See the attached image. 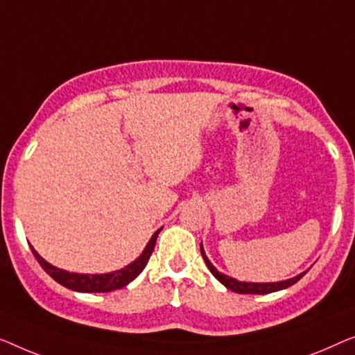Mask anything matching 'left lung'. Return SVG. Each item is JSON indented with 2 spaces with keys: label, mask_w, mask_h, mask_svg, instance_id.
Wrapping results in <instances>:
<instances>
[{
  "label": "left lung",
  "mask_w": 355,
  "mask_h": 355,
  "mask_svg": "<svg viewBox=\"0 0 355 355\" xmlns=\"http://www.w3.org/2000/svg\"><path fill=\"white\" fill-rule=\"evenodd\" d=\"M201 254H202V259L204 262H206V266L209 270L214 277H216L218 282H220L223 286H227L228 289H232L234 293H239V294H268V293H275L279 291V289H284V288H289L291 284L297 283L299 279H301L304 275H306V272L301 273V275L294 277V278H289V279H284V282H275V283H248V282H238L236 278H232L225 275V273L218 272L216 267L212 266L211 261H209L206 252H204V248H202V243H201Z\"/></svg>",
  "instance_id": "obj_1"
}]
</instances>
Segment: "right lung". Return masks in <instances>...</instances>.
Listing matches in <instances>:
<instances>
[{
	"instance_id": "1",
	"label": "right lung",
	"mask_w": 355,
	"mask_h": 355,
	"mask_svg": "<svg viewBox=\"0 0 355 355\" xmlns=\"http://www.w3.org/2000/svg\"><path fill=\"white\" fill-rule=\"evenodd\" d=\"M161 230L162 228H159L157 232L153 234L151 239H149V243L146 244V248H144V251L141 252V256H139L137 261L128 263L127 267L121 268V270H116L111 273H98V275L71 273L67 270H62V268L51 266V263L44 261V259L40 256L33 248H32V252L40 266H42L43 270L46 272L53 279H56L59 284H62V286L72 289V291H80V293H109V291H114V289H121L123 286H127L130 282H133V279L143 272V268L146 267L149 257H151V254L154 251V244H156L157 234Z\"/></svg>"
}]
</instances>
